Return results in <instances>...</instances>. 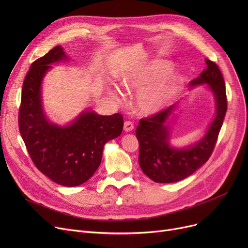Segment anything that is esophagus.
<instances>
[{"instance_id": "34e87169", "label": "esophagus", "mask_w": 248, "mask_h": 248, "mask_svg": "<svg viewBox=\"0 0 248 248\" xmlns=\"http://www.w3.org/2000/svg\"><path fill=\"white\" fill-rule=\"evenodd\" d=\"M124 132H126V133L132 132L133 129H134V124H133L132 122H129V121L124 122Z\"/></svg>"}]
</instances>
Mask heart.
<instances>
[{
    "label": "heart",
    "instance_id": "1",
    "mask_svg": "<svg viewBox=\"0 0 248 248\" xmlns=\"http://www.w3.org/2000/svg\"><path fill=\"white\" fill-rule=\"evenodd\" d=\"M172 64L166 60H153L125 73L121 79L128 91H139L135 97V108L141 115H153L169 106L178 95L182 77L170 72ZM119 98L116 93H111Z\"/></svg>",
    "mask_w": 248,
    "mask_h": 248
}]
</instances>
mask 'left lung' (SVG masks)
Here are the masks:
<instances>
[{"label":"left lung","instance_id":"8db88e82","mask_svg":"<svg viewBox=\"0 0 248 248\" xmlns=\"http://www.w3.org/2000/svg\"><path fill=\"white\" fill-rule=\"evenodd\" d=\"M207 67L189 84L191 88L206 84L215 99V117L202 139L185 148L170 144V122L177 106H171L148 119L140 121L136 136L140 142L139 164L155 183H174L183 180L204 165L211 155L227 110L223 76L217 65L205 59Z\"/></svg>","mask_w":248,"mask_h":248}]
</instances>
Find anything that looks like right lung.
Here are the masks:
<instances>
[{
  "label": "right lung",
  "mask_w": 248,
  "mask_h": 248,
  "mask_svg": "<svg viewBox=\"0 0 248 248\" xmlns=\"http://www.w3.org/2000/svg\"><path fill=\"white\" fill-rule=\"evenodd\" d=\"M68 60L61 46L32 63L25 77L19 109V129L30 157L45 176L65 187L79 186L97 170L103 147L121 136V113L100 115L83 110L68 124L50 122L42 103V81L51 64Z\"/></svg>",
  "instance_id": "1"
}]
</instances>
